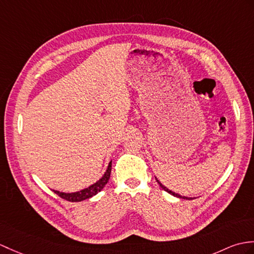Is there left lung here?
Returning a JSON list of instances; mask_svg holds the SVG:
<instances>
[{
  "label": "left lung",
  "instance_id": "8db88e82",
  "mask_svg": "<svg viewBox=\"0 0 254 254\" xmlns=\"http://www.w3.org/2000/svg\"><path fill=\"white\" fill-rule=\"evenodd\" d=\"M155 179H156V181H157L158 184L160 185V187L162 188V190H166V191H167V192H169L170 194H172V196H174V197H178V198H182V199H188V200H190V199H192V198H190V197H185V196H182V194H180V193H176V192H174V191H172V190H170L168 187H166V186H164V185H162V183H161L160 181H159L157 178H155Z\"/></svg>",
  "mask_w": 254,
  "mask_h": 254
}]
</instances>
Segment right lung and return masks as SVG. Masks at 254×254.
Listing matches in <instances>:
<instances>
[{
  "label": "right lung",
  "mask_w": 254,
  "mask_h": 254,
  "mask_svg": "<svg viewBox=\"0 0 254 254\" xmlns=\"http://www.w3.org/2000/svg\"><path fill=\"white\" fill-rule=\"evenodd\" d=\"M111 162L110 161L107 170H106V172L104 173V175L100 178L97 182L94 183V184L90 185L86 188H83V190H81L79 191H74V192H63L60 190H52L54 191L58 196L62 197L64 200H68V201H71V202H79V201H83L85 199L91 198L93 196H95L96 193H98L100 190H103L105 187V185L107 184L109 179H110V173H111Z\"/></svg>",
  "instance_id": "1"
}]
</instances>
